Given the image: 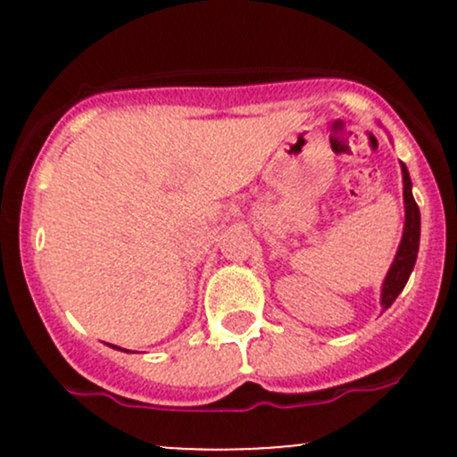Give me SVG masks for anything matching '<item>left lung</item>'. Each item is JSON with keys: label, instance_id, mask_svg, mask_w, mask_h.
<instances>
[{"label": "left lung", "instance_id": "8db88e82", "mask_svg": "<svg viewBox=\"0 0 457 457\" xmlns=\"http://www.w3.org/2000/svg\"><path fill=\"white\" fill-rule=\"evenodd\" d=\"M402 167V182H403V232L400 246H397V253L393 258V264L389 272H386L385 281H382L380 290V307L389 309L395 298L400 296V292L406 286L408 277L414 269V262H417L419 253V238H421V212H419L417 202L412 197V182L411 174H408L406 165L400 162Z\"/></svg>", "mask_w": 457, "mask_h": 457}]
</instances>
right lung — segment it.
<instances>
[{
    "instance_id": "1",
    "label": "right lung",
    "mask_w": 457,
    "mask_h": 457,
    "mask_svg": "<svg viewBox=\"0 0 457 457\" xmlns=\"http://www.w3.org/2000/svg\"><path fill=\"white\" fill-rule=\"evenodd\" d=\"M112 345V344H109ZM112 348H115V350H122V353H130V350H124V348H120V345H112Z\"/></svg>"
}]
</instances>
